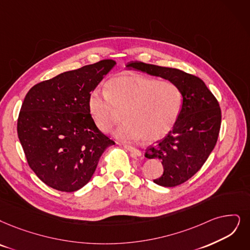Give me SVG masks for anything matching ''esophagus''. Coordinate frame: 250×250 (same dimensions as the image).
Masks as SVG:
<instances>
[{"instance_id": "obj_1", "label": "esophagus", "mask_w": 250, "mask_h": 250, "mask_svg": "<svg viewBox=\"0 0 250 250\" xmlns=\"http://www.w3.org/2000/svg\"><path fill=\"white\" fill-rule=\"evenodd\" d=\"M124 147L127 149V151H129L130 153H132L134 156H142V152L139 151V149L131 146H128V145H124Z\"/></svg>"}]
</instances>
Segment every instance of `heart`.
I'll return each instance as SVG.
<instances>
[{"mask_svg": "<svg viewBox=\"0 0 250 250\" xmlns=\"http://www.w3.org/2000/svg\"><path fill=\"white\" fill-rule=\"evenodd\" d=\"M183 92L174 82L138 74L120 75L109 80L105 92L94 90L88 98V109L95 126L111 130L123 113L115 136L123 142L144 138L154 143L166 136L181 116Z\"/></svg>", "mask_w": 250, "mask_h": 250, "instance_id": "b5f03b06", "label": "heart"}]
</instances>
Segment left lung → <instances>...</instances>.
Segmentation results:
<instances>
[{
    "label": "left lung",
    "instance_id": "left-lung-1",
    "mask_svg": "<svg viewBox=\"0 0 250 250\" xmlns=\"http://www.w3.org/2000/svg\"><path fill=\"white\" fill-rule=\"evenodd\" d=\"M126 66L169 80L181 88L184 103L175 126L155 146H148L145 156L162 161L164 171L154 179L155 184H184L200 170L216 145L222 122L218 102L200 78L181 69L141 62H128Z\"/></svg>",
    "mask_w": 250,
    "mask_h": 250
}]
</instances>
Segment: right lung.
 <instances>
[{
    "instance_id": "right-lung-1",
    "label": "right lung",
    "mask_w": 250,
    "mask_h": 250,
    "mask_svg": "<svg viewBox=\"0 0 250 250\" xmlns=\"http://www.w3.org/2000/svg\"><path fill=\"white\" fill-rule=\"evenodd\" d=\"M116 62L104 59L35 85L25 95L17 134L27 163L41 181L75 192L90 181L115 143L93 123L88 98Z\"/></svg>"
}]
</instances>
